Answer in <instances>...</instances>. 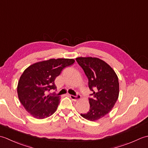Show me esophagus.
Returning a JSON list of instances; mask_svg holds the SVG:
<instances>
[{"label":"esophagus","instance_id":"obj_1","mask_svg":"<svg viewBox=\"0 0 148 148\" xmlns=\"http://www.w3.org/2000/svg\"><path fill=\"white\" fill-rule=\"evenodd\" d=\"M70 98L72 99V100H73L74 101H77V100H79V99H81V95H79V94H77V95H76V96H74V95H70Z\"/></svg>","mask_w":148,"mask_h":148}]
</instances>
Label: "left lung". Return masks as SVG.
Instances as JSON below:
<instances>
[{
  "label": "left lung",
  "instance_id": "left-lung-1",
  "mask_svg": "<svg viewBox=\"0 0 148 148\" xmlns=\"http://www.w3.org/2000/svg\"><path fill=\"white\" fill-rule=\"evenodd\" d=\"M88 79L92 93L89 98L90 110L81 116L89 121H97L111 111L119 96L118 77L111 66L98 58H76Z\"/></svg>",
  "mask_w": 148,
  "mask_h": 148
}]
</instances>
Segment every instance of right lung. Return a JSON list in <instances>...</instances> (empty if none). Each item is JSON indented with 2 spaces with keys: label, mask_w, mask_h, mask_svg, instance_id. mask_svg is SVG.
Instances as JSON below:
<instances>
[{
  "label": "right lung",
  "mask_w": 148,
  "mask_h": 148,
  "mask_svg": "<svg viewBox=\"0 0 148 148\" xmlns=\"http://www.w3.org/2000/svg\"><path fill=\"white\" fill-rule=\"evenodd\" d=\"M74 62V59H49L35 63L24 71L18 81V95L24 108L33 117L46 118L56 111L60 97L46 93L56 88V77Z\"/></svg>",
  "instance_id": "1"
}]
</instances>
